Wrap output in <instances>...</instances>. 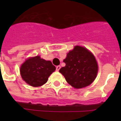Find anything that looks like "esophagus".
Here are the masks:
<instances>
[{"label": "esophagus", "instance_id": "1", "mask_svg": "<svg viewBox=\"0 0 121 121\" xmlns=\"http://www.w3.org/2000/svg\"><path fill=\"white\" fill-rule=\"evenodd\" d=\"M60 68H61V67H60V65L57 66V67H56V71H58L60 69Z\"/></svg>", "mask_w": 121, "mask_h": 121}]
</instances>
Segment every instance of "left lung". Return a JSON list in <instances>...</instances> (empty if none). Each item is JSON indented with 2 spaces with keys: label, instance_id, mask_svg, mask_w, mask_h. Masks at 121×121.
I'll use <instances>...</instances> for the list:
<instances>
[{
  "label": "left lung",
  "instance_id": "obj_1",
  "mask_svg": "<svg viewBox=\"0 0 121 121\" xmlns=\"http://www.w3.org/2000/svg\"><path fill=\"white\" fill-rule=\"evenodd\" d=\"M66 65L59 72L68 84L76 89L89 86L98 73V64L94 54L86 48L76 45L64 60Z\"/></svg>",
  "mask_w": 121,
  "mask_h": 121
}]
</instances>
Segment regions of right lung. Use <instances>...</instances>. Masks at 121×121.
I'll use <instances>...</instances> for the list:
<instances>
[{
    "mask_svg": "<svg viewBox=\"0 0 121 121\" xmlns=\"http://www.w3.org/2000/svg\"><path fill=\"white\" fill-rule=\"evenodd\" d=\"M56 70L50 60H46L40 56L28 57L20 67L22 79L31 86L37 87L44 85L48 78Z\"/></svg>",
    "mask_w": 121,
    "mask_h": 121,
    "instance_id": "1",
    "label": "right lung"
}]
</instances>
